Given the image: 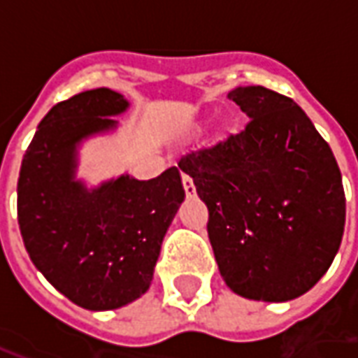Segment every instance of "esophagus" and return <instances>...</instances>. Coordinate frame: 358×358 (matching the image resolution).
<instances>
[{"label":"esophagus","mask_w":358,"mask_h":358,"mask_svg":"<svg viewBox=\"0 0 358 358\" xmlns=\"http://www.w3.org/2000/svg\"><path fill=\"white\" fill-rule=\"evenodd\" d=\"M182 186H184V189H186V195H187V197H192V195H195L194 180L189 178L187 174H182Z\"/></svg>","instance_id":"obj_1"}]
</instances>
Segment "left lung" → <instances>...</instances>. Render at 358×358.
I'll return each mask as SVG.
<instances>
[{
  "mask_svg": "<svg viewBox=\"0 0 358 358\" xmlns=\"http://www.w3.org/2000/svg\"><path fill=\"white\" fill-rule=\"evenodd\" d=\"M228 97L249 120L240 134L182 155L209 209L220 276L241 297L289 301L330 268L345 228L341 172L292 97L263 86Z\"/></svg>",
  "mask_w": 358,
  "mask_h": 358,
  "instance_id": "1",
  "label": "left lung"
}]
</instances>
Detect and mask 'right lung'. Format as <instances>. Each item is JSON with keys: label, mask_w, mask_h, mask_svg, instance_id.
Returning a JSON list of instances; mask_svg holds the SVG:
<instances>
[{"label": "right lung", "mask_w": 358, "mask_h": 358, "mask_svg": "<svg viewBox=\"0 0 358 358\" xmlns=\"http://www.w3.org/2000/svg\"><path fill=\"white\" fill-rule=\"evenodd\" d=\"M128 101L109 88L73 95L42 118L22 157L17 217L30 261L88 310H110L148 292L161 243L184 201L180 171L148 182L128 174L88 192L74 180L76 143L109 130Z\"/></svg>", "instance_id": "right-lung-1"}]
</instances>
